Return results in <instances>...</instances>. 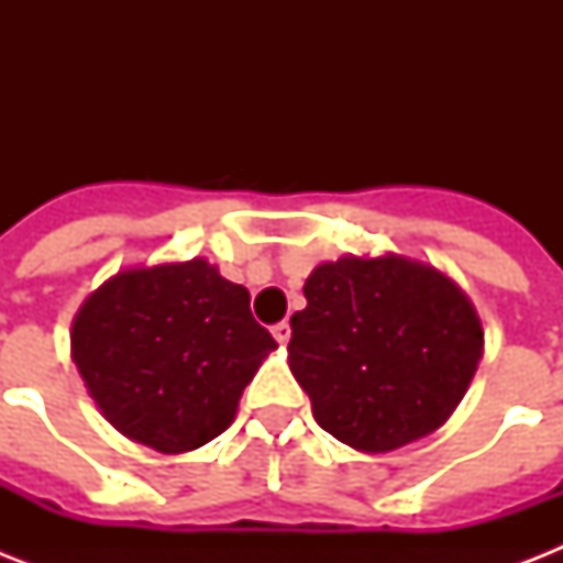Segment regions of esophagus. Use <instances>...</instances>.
<instances>
[{"label":"esophagus","instance_id":"esophagus-1","mask_svg":"<svg viewBox=\"0 0 563 563\" xmlns=\"http://www.w3.org/2000/svg\"><path fill=\"white\" fill-rule=\"evenodd\" d=\"M272 333H274V339H277V344H280V347H286V344H289V339H291L289 321H280V324H274Z\"/></svg>","mask_w":563,"mask_h":563}]
</instances>
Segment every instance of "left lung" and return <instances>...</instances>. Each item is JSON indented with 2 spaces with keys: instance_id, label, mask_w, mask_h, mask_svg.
<instances>
[{
  "instance_id": "obj_1",
  "label": "left lung",
  "mask_w": 563,
  "mask_h": 563,
  "mask_svg": "<svg viewBox=\"0 0 563 563\" xmlns=\"http://www.w3.org/2000/svg\"><path fill=\"white\" fill-rule=\"evenodd\" d=\"M289 368L318 427L362 453L435 432L482 360L479 316L459 286L406 256H342L309 274Z\"/></svg>"
}]
</instances>
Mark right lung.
I'll list each match as a JSON object with an SVG mask.
<instances>
[{
  "instance_id": "add662e5",
  "label": "right lung",
  "mask_w": 563,
  "mask_h": 563,
  "mask_svg": "<svg viewBox=\"0 0 563 563\" xmlns=\"http://www.w3.org/2000/svg\"><path fill=\"white\" fill-rule=\"evenodd\" d=\"M274 347L245 286L207 260L119 272L73 321V360L101 415L169 455L198 450L233 423Z\"/></svg>"
}]
</instances>
